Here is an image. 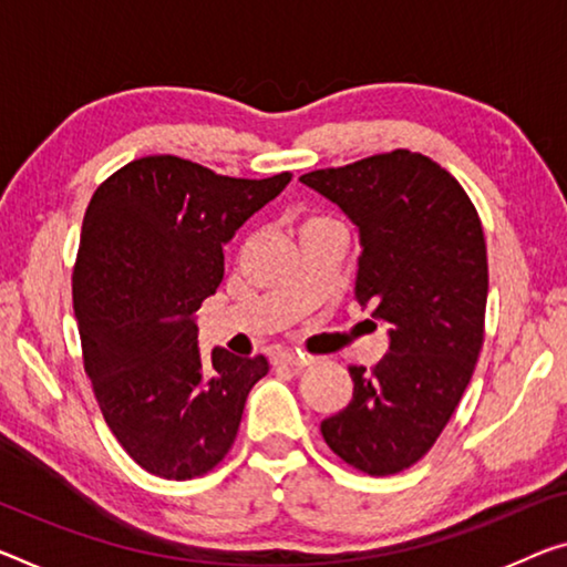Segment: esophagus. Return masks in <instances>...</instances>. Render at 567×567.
<instances>
[{
  "label": "esophagus",
  "mask_w": 567,
  "mask_h": 567,
  "mask_svg": "<svg viewBox=\"0 0 567 567\" xmlns=\"http://www.w3.org/2000/svg\"><path fill=\"white\" fill-rule=\"evenodd\" d=\"M274 364L276 368H291V370H303L309 364L307 357L301 354H293V352H278L274 357Z\"/></svg>",
  "instance_id": "1"
}]
</instances>
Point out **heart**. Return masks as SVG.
I'll use <instances>...</instances> for the list:
<instances>
[{
    "label": "heart",
    "mask_w": 567,
    "mask_h": 567,
    "mask_svg": "<svg viewBox=\"0 0 567 567\" xmlns=\"http://www.w3.org/2000/svg\"><path fill=\"white\" fill-rule=\"evenodd\" d=\"M329 223H334L332 217H327V215H319V213H309V215H303L301 233H303V230H311V228H319V225H329Z\"/></svg>",
    "instance_id": "b5f03b06"
}]
</instances>
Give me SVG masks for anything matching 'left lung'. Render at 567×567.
<instances>
[{"label":"left lung","instance_id":"obj_1","mask_svg":"<svg viewBox=\"0 0 567 567\" xmlns=\"http://www.w3.org/2000/svg\"><path fill=\"white\" fill-rule=\"evenodd\" d=\"M360 228L354 299L388 321L390 350L350 364V405L321 421L357 472L390 476L429 454L454 415L484 344L489 266L482 220L456 177L395 150L301 174Z\"/></svg>","mask_w":567,"mask_h":567}]
</instances>
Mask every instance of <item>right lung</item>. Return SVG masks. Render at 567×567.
Listing matches in <instances>:
<instances>
[{
	"mask_svg": "<svg viewBox=\"0 0 567 567\" xmlns=\"http://www.w3.org/2000/svg\"><path fill=\"white\" fill-rule=\"evenodd\" d=\"M291 172L238 179L142 156L91 197L73 266L83 368L111 433L162 478L203 476L235 443L264 354L197 347L195 311L223 281V246Z\"/></svg>",
	"mask_w": 567,
	"mask_h": 567,
	"instance_id": "add662e5",
	"label": "right lung"
}]
</instances>
